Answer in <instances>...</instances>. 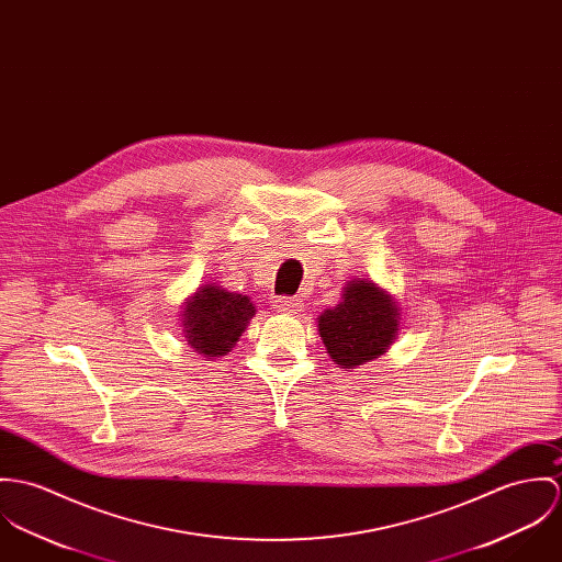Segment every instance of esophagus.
I'll use <instances>...</instances> for the list:
<instances>
[{
    "label": "esophagus",
    "mask_w": 562,
    "mask_h": 562,
    "mask_svg": "<svg viewBox=\"0 0 562 562\" xmlns=\"http://www.w3.org/2000/svg\"><path fill=\"white\" fill-rule=\"evenodd\" d=\"M273 306L280 312H300L304 304L297 297H280V300H276Z\"/></svg>",
    "instance_id": "obj_1"
}]
</instances>
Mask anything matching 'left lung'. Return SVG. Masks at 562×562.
Listing matches in <instances>:
<instances>
[{"label":"left lung","mask_w":562,"mask_h":562,"mask_svg":"<svg viewBox=\"0 0 562 562\" xmlns=\"http://www.w3.org/2000/svg\"><path fill=\"white\" fill-rule=\"evenodd\" d=\"M327 356L340 369H358L383 356L401 329L398 302L373 280L353 278L334 308L316 318Z\"/></svg>","instance_id":"obj_1"}]
</instances>
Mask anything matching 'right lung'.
Returning <instances> with one entry per match:
<instances>
[{
	"label": "right lung",
	"mask_w": 562,
	"mask_h": 562,
	"mask_svg": "<svg viewBox=\"0 0 562 562\" xmlns=\"http://www.w3.org/2000/svg\"><path fill=\"white\" fill-rule=\"evenodd\" d=\"M181 308L179 327L186 342L198 356L209 360L233 351L256 314L248 295L231 293L215 282L198 286Z\"/></svg>",
	"instance_id": "right-lung-1"
}]
</instances>
